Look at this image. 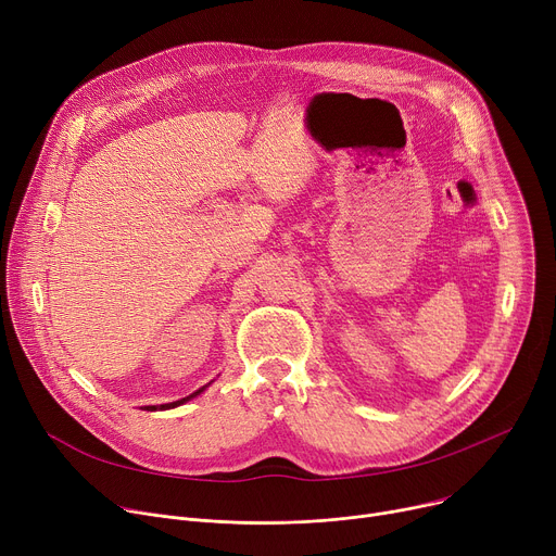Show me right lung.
<instances>
[{"label":"right lung","mask_w":556,"mask_h":556,"mask_svg":"<svg viewBox=\"0 0 556 556\" xmlns=\"http://www.w3.org/2000/svg\"><path fill=\"white\" fill-rule=\"evenodd\" d=\"M213 383V381H211ZM211 383H206V386H201L199 390H194L192 394H188V396H184V399H177V401H170V403H160V406H143V410H148V413H155V410H170V408H177V406H181V403H186V401H190V399H194L197 394H201L204 392Z\"/></svg>","instance_id":"1"}]
</instances>
